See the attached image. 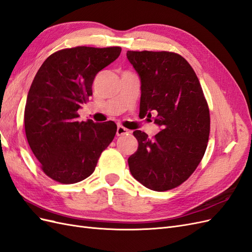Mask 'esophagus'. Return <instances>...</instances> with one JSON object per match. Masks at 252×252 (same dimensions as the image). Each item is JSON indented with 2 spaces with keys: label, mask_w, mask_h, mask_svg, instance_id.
<instances>
[{
  "label": "esophagus",
  "mask_w": 252,
  "mask_h": 252,
  "mask_svg": "<svg viewBox=\"0 0 252 252\" xmlns=\"http://www.w3.org/2000/svg\"><path fill=\"white\" fill-rule=\"evenodd\" d=\"M129 132H130V131H129L128 129H126L125 127H123V126H118V129H117V135H118V136L128 134Z\"/></svg>",
  "instance_id": "34e87169"
}]
</instances>
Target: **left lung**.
Wrapping results in <instances>:
<instances>
[{
  "instance_id": "8db88e82",
  "label": "left lung",
  "mask_w": 252,
  "mask_h": 252,
  "mask_svg": "<svg viewBox=\"0 0 252 252\" xmlns=\"http://www.w3.org/2000/svg\"><path fill=\"white\" fill-rule=\"evenodd\" d=\"M141 80L140 114H156L161 131L133 135L139 147L128 158L132 177L155 191L180 186L196 169L207 148L210 116L192 67L178 53L127 51Z\"/></svg>"
}]
</instances>
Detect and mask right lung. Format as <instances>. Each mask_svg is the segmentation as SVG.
Returning a JSON list of instances; mask_svg holds the SVG:
<instances>
[{
	"mask_svg": "<svg viewBox=\"0 0 252 252\" xmlns=\"http://www.w3.org/2000/svg\"><path fill=\"white\" fill-rule=\"evenodd\" d=\"M121 47L79 46L49 56L37 70L26 100V138L41 168L62 184L88 178L117 132L109 121H79L78 110L93 95V83L116 61Z\"/></svg>",
	"mask_w": 252,
	"mask_h": 252,
	"instance_id": "obj_1",
	"label": "right lung"
}]
</instances>
